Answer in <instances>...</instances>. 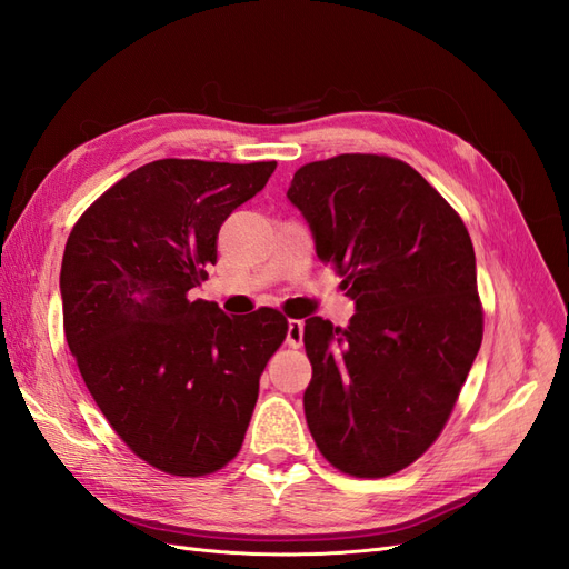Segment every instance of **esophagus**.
Returning a JSON list of instances; mask_svg holds the SVG:
<instances>
[{"label": "esophagus", "instance_id": "34e87169", "mask_svg": "<svg viewBox=\"0 0 569 569\" xmlns=\"http://www.w3.org/2000/svg\"><path fill=\"white\" fill-rule=\"evenodd\" d=\"M287 343L291 349H301L303 343V322L301 320H289L287 325Z\"/></svg>", "mask_w": 569, "mask_h": 569}]
</instances>
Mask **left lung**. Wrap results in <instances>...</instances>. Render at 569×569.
I'll list each match as a JSON object with an SVG mask.
<instances>
[{"label":"left lung","mask_w":569,"mask_h":569,"mask_svg":"<svg viewBox=\"0 0 569 569\" xmlns=\"http://www.w3.org/2000/svg\"><path fill=\"white\" fill-rule=\"evenodd\" d=\"M287 197L356 301L347 327L306 320L308 429L339 472L393 475L437 441L479 351L472 239L416 168L382 153L306 163Z\"/></svg>","instance_id":"left-lung-1"}]
</instances>
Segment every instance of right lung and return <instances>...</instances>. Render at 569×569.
Instances as JSON below:
<instances>
[{
  "label": "right lung",
  "mask_w": 569,
  "mask_h": 569,
  "mask_svg": "<svg viewBox=\"0 0 569 569\" xmlns=\"http://www.w3.org/2000/svg\"><path fill=\"white\" fill-rule=\"evenodd\" d=\"M274 166L151 161L109 187L68 234V349L113 432L166 475H211L239 453L258 382L287 339L278 308L230 318L189 297L216 263L220 226Z\"/></svg>",
  "instance_id": "obj_1"
}]
</instances>
